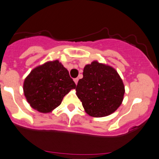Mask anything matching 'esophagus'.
Wrapping results in <instances>:
<instances>
[{"label": "esophagus", "instance_id": "esophagus-1", "mask_svg": "<svg viewBox=\"0 0 159 159\" xmlns=\"http://www.w3.org/2000/svg\"><path fill=\"white\" fill-rule=\"evenodd\" d=\"M78 78H75V79H74V82H75L76 85H77V84H78Z\"/></svg>", "mask_w": 159, "mask_h": 159}]
</instances>
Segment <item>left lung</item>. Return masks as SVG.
<instances>
[{
	"label": "left lung",
	"instance_id": "left-lung-1",
	"mask_svg": "<svg viewBox=\"0 0 159 159\" xmlns=\"http://www.w3.org/2000/svg\"><path fill=\"white\" fill-rule=\"evenodd\" d=\"M75 90L86 113L103 117L121 105L125 86L115 69L94 61L84 67L83 78L78 81Z\"/></svg>",
	"mask_w": 159,
	"mask_h": 159
}]
</instances>
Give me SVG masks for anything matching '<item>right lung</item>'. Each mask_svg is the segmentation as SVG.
Returning <instances> with one entry per match:
<instances>
[{
    "instance_id": "1",
    "label": "right lung",
    "mask_w": 159,
    "mask_h": 159,
    "mask_svg": "<svg viewBox=\"0 0 159 159\" xmlns=\"http://www.w3.org/2000/svg\"><path fill=\"white\" fill-rule=\"evenodd\" d=\"M75 87L68 70L55 60L32 70L24 81L23 92L28 103L34 109L49 113L58 107L63 98Z\"/></svg>"
}]
</instances>
